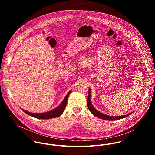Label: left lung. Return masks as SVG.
Segmentation results:
<instances>
[{
	"mask_svg": "<svg viewBox=\"0 0 155 155\" xmlns=\"http://www.w3.org/2000/svg\"><path fill=\"white\" fill-rule=\"evenodd\" d=\"M91 90L90 88H89V91H88V97H87V107L88 108H89L90 111L91 112V114L94 115L95 117H97V118H99L101 119H102V120H108V121H114V120H120V119H122V118H126L127 117V116L130 115L132 112L130 113V114H128L127 115H121V116H117V117H115V116H109V115H105L100 112H99L98 110H97L93 105L92 103H91Z\"/></svg>",
	"mask_w": 155,
	"mask_h": 155,
	"instance_id": "left-lung-1",
	"label": "left lung"
}]
</instances>
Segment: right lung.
<instances>
[{"mask_svg": "<svg viewBox=\"0 0 155 155\" xmlns=\"http://www.w3.org/2000/svg\"><path fill=\"white\" fill-rule=\"evenodd\" d=\"M71 91L72 90H71L68 93V94L65 96V97H64L63 101L57 107L53 109L52 110H50V111L44 112V113H40V114H35V113H31V112H28V111H26V110H25L21 108V109L23 110L24 112H25L26 114L29 115V116H31L32 117H34V118H36L38 119L47 120V119H51V118L58 117L60 115H61V114L64 111L66 104H67L68 97H69L70 93H71Z\"/></svg>", "mask_w": 155, "mask_h": 155, "instance_id": "obj_1", "label": "right lung"}]
</instances>
